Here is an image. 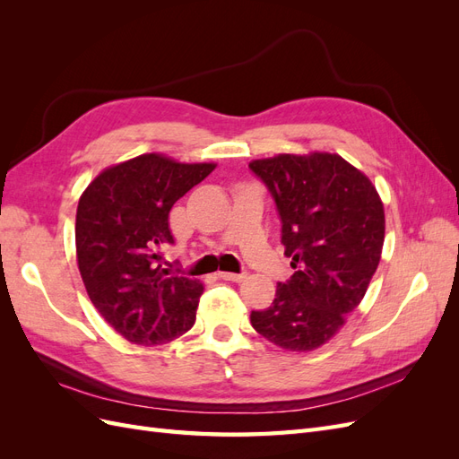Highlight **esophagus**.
I'll return each mask as SVG.
<instances>
[{"label": "esophagus", "mask_w": 459, "mask_h": 459, "mask_svg": "<svg viewBox=\"0 0 459 459\" xmlns=\"http://www.w3.org/2000/svg\"><path fill=\"white\" fill-rule=\"evenodd\" d=\"M218 277L220 280H226V281H235V283H239V281H243L245 277H247V273L243 272V273H231V272H218Z\"/></svg>", "instance_id": "1"}]
</instances>
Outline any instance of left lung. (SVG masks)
Instances as JSON below:
<instances>
[{
    "instance_id": "left-lung-1",
    "label": "left lung",
    "mask_w": 459,
    "mask_h": 459,
    "mask_svg": "<svg viewBox=\"0 0 459 459\" xmlns=\"http://www.w3.org/2000/svg\"><path fill=\"white\" fill-rule=\"evenodd\" d=\"M248 169L275 203L295 270L251 324L285 351H314L342 327L379 266L383 203L362 172L329 152L277 155Z\"/></svg>"
}]
</instances>
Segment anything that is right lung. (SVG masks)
Here are the masks:
<instances>
[{
	"label": "right lung",
	"mask_w": 459,
	"mask_h": 459,
	"mask_svg": "<svg viewBox=\"0 0 459 459\" xmlns=\"http://www.w3.org/2000/svg\"><path fill=\"white\" fill-rule=\"evenodd\" d=\"M212 170L151 152L107 169L80 197V275L97 312L130 342L164 344L195 324L203 285L162 268L160 248L174 243V203Z\"/></svg>",
	"instance_id": "add662e5"
}]
</instances>
